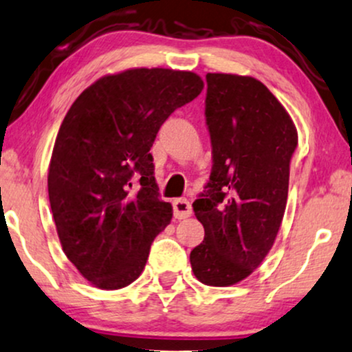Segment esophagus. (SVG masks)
Masks as SVG:
<instances>
[{
	"label": "esophagus",
	"mask_w": 352,
	"mask_h": 352,
	"mask_svg": "<svg viewBox=\"0 0 352 352\" xmlns=\"http://www.w3.org/2000/svg\"><path fill=\"white\" fill-rule=\"evenodd\" d=\"M191 212H193V209H191V204L188 199L179 198L173 201V216H175L177 219H185V217H190Z\"/></svg>",
	"instance_id": "esophagus-1"
}]
</instances>
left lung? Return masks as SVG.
Listing matches in <instances>:
<instances>
[{
  "mask_svg": "<svg viewBox=\"0 0 352 352\" xmlns=\"http://www.w3.org/2000/svg\"><path fill=\"white\" fill-rule=\"evenodd\" d=\"M212 170L193 211L204 240L190 253L199 283L232 286L273 247L287 203L297 130L270 89L252 76L206 74Z\"/></svg>",
  "mask_w": 352,
  "mask_h": 352,
  "instance_id": "left-lung-1",
  "label": "left lung"
}]
</instances>
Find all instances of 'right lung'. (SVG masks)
<instances>
[{
	"mask_svg": "<svg viewBox=\"0 0 352 352\" xmlns=\"http://www.w3.org/2000/svg\"><path fill=\"white\" fill-rule=\"evenodd\" d=\"M203 87L191 71L133 68L97 79L69 107L53 146L48 198L65 255L96 287L138 279L170 222L149 151L173 110Z\"/></svg>",
	"mask_w": 352,
	"mask_h": 352,
	"instance_id": "right-lung-1",
	"label": "right lung"
}]
</instances>
